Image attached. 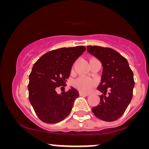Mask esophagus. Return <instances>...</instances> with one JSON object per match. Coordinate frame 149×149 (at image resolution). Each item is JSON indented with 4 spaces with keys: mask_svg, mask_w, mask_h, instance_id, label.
Here are the masks:
<instances>
[{
    "mask_svg": "<svg viewBox=\"0 0 149 149\" xmlns=\"http://www.w3.org/2000/svg\"><path fill=\"white\" fill-rule=\"evenodd\" d=\"M80 96H89L90 94L85 93V92H80Z\"/></svg>",
    "mask_w": 149,
    "mask_h": 149,
    "instance_id": "esophagus-1",
    "label": "esophagus"
}]
</instances>
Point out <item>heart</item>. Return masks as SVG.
<instances>
[{"label": "heart", "instance_id": "1", "mask_svg": "<svg viewBox=\"0 0 149 149\" xmlns=\"http://www.w3.org/2000/svg\"><path fill=\"white\" fill-rule=\"evenodd\" d=\"M74 85L81 91L89 92L91 91L92 88L96 85V82L95 80L86 77H80L75 81Z\"/></svg>", "mask_w": 149, "mask_h": 149}]
</instances>
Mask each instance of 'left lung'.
<instances>
[{"label": "left lung", "mask_w": 149, "mask_h": 149, "mask_svg": "<svg viewBox=\"0 0 149 149\" xmlns=\"http://www.w3.org/2000/svg\"><path fill=\"white\" fill-rule=\"evenodd\" d=\"M87 50L100 59L103 66L102 80L97 88L102 93L100 103L92 111L102 120L115 121L123 115L132 98L133 72L127 59L113 49L88 45Z\"/></svg>", "instance_id": "1"}]
</instances>
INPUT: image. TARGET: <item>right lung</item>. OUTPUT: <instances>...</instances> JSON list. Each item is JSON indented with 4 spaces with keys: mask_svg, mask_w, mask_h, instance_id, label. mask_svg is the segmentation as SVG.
Here are the masks:
<instances>
[{
    "mask_svg": "<svg viewBox=\"0 0 149 149\" xmlns=\"http://www.w3.org/2000/svg\"><path fill=\"white\" fill-rule=\"evenodd\" d=\"M84 46L61 47L45 53L33 65L29 75V98L38 117L54 124L66 118L79 97L75 88L58 95L56 90L66 86L74 61L85 52Z\"/></svg>",
    "mask_w": 149,
    "mask_h": 149,
    "instance_id": "obj_1",
    "label": "right lung"
}]
</instances>
